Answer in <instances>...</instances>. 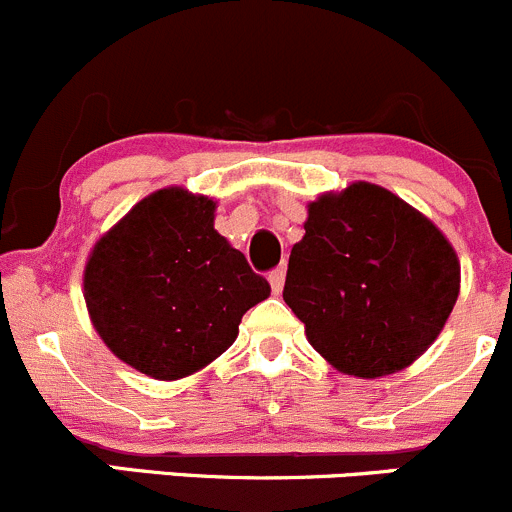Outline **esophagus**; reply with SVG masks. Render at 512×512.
Here are the masks:
<instances>
[{
	"instance_id": "obj_1",
	"label": "esophagus",
	"mask_w": 512,
	"mask_h": 512,
	"mask_svg": "<svg viewBox=\"0 0 512 512\" xmlns=\"http://www.w3.org/2000/svg\"><path fill=\"white\" fill-rule=\"evenodd\" d=\"M283 281H286V266H276L271 273H268V283H271L273 293H278L283 288Z\"/></svg>"
}]
</instances>
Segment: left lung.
<instances>
[{"instance_id":"8db88e82","label":"left lung","mask_w":512,"mask_h":512,"mask_svg":"<svg viewBox=\"0 0 512 512\" xmlns=\"http://www.w3.org/2000/svg\"><path fill=\"white\" fill-rule=\"evenodd\" d=\"M283 301L311 346L348 376L378 378L438 338L460 291L453 246L416 209L358 181L308 206Z\"/></svg>"}]
</instances>
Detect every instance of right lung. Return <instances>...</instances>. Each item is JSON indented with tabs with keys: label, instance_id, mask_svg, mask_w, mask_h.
<instances>
[{
	"label": "right lung",
	"instance_id": "obj_1",
	"mask_svg": "<svg viewBox=\"0 0 512 512\" xmlns=\"http://www.w3.org/2000/svg\"><path fill=\"white\" fill-rule=\"evenodd\" d=\"M216 204L161 189L134 206L91 251L84 298L116 358L176 381L219 358L241 316L271 286L214 229Z\"/></svg>",
	"mask_w": 512,
	"mask_h": 512
}]
</instances>
